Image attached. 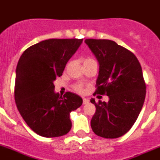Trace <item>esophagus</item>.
I'll return each mask as SVG.
<instances>
[{
    "label": "esophagus",
    "instance_id": "esophagus-1",
    "mask_svg": "<svg viewBox=\"0 0 160 160\" xmlns=\"http://www.w3.org/2000/svg\"><path fill=\"white\" fill-rule=\"evenodd\" d=\"M89 99H87V98H83V104H89Z\"/></svg>",
    "mask_w": 160,
    "mask_h": 160
}]
</instances>
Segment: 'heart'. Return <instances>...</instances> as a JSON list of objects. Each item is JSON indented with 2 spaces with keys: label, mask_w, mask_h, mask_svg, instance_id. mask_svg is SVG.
Segmentation results:
<instances>
[{
  "label": "heart",
  "mask_w": 160,
  "mask_h": 160,
  "mask_svg": "<svg viewBox=\"0 0 160 160\" xmlns=\"http://www.w3.org/2000/svg\"><path fill=\"white\" fill-rule=\"evenodd\" d=\"M90 60H92V59H86V60H85L84 63H86V62H88V61H90ZM74 89L76 91V92H79V93H83V92H85V89L83 88V86H82V85H75V86H74Z\"/></svg>",
  "instance_id": "b5f03b06"
}]
</instances>
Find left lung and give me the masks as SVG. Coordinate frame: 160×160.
I'll return each instance as SVG.
<instances>
[{
    "mask_svg": "<svg viewBox=\"0 0 160 160\" xmlns=\"http://www.w3.org/2000/svg\"><path fill=\"white\" fill-rule=\"evenodd\" d=\"M100 64L95 94L107 95L108 102L91 103L96 112L91 119L97 136L117 138L127 133L136 122L144 104L146 85L135 55L115 42L86 39Z\"/></svg>",
    "mask_w": 160,
    "mask_h": 160,
    "instance_id": "obj_1",
    "label": "left lung"
}]
</instances>
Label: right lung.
I'll return each mask as SVG.
<instances>
[{"label": "right lung", "mask_w": 160, "mask_h": 160, "mask_svg": "<svg viewBox=\"0 0 160 160\" xmlns=\"http://www.w3.org/2000/svg\"><path fill=\"white\" fill-rule=\"evenodd\" d=\"M82 40L42 41L29 47L19 58L15 100L24 121L40 136L56 138L67 134L72 126L70 113L82 104V99L73 92L60 97L54 92L53 84Z\"/></svg>", "instance_id": "obj_1"}]
</instances>
